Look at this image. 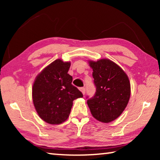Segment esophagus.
Wrapping results in <instances>:
<instances>
[{"label":"esophagus","mask_w":160,"mask_h":160,"mask_svg":"<svg viewBox=\"0 0 160 160\" xmlns=\"http://www.w3.org/2000/svg\"><path fill=\"white\" fill-rule=\"evenodd\" d=\"M80 90L82 92V93L83 94H85V88H80Z\"/></svg>","instance_id":"34e87169"}]
</instances>
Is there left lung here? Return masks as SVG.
Returning <instances> with one entry per match:
<instances>
[{
	"label": "left lung",
	"instance_id": "1",
	"mask_svg": "<svg viewBox=\"0 0 160 160\" xmlns=\"http://www.w3.org/2000/svg\"><path fill=\"white\" fill-rule=\"evenodd\" d=\"M92 68L94 96L88 104L94 118L109 123L117 118L126 109L131 96V84L123 69L109 59L89 61Z\"/></svg>",
	"mask_w": 160,
	"mask_h": 160
}]
</instances>
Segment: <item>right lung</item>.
<instances>
[{"label": "right lung", "mask_w": 160, "mask_h": 160, "mask_svg": "<svg viewBox=\"0 0 160 160\" xmlns=\"http://www.w3.org/2000/svg\"><path fill=\"white\" fill-rule=\"evenodd\" d=\"M70 62L54 61L37 75L32 88V99L38 115L49 124H60L68 118L72 102L83 95L72 85L68 72Z\"/></svg>", "instance_id": "right-lung-1"}]
</instances>
